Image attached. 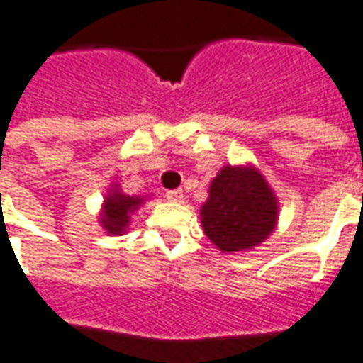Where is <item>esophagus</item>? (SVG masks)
Returning <instances> with one entry per match:
<instances>
[{
  "instance_id": "obj_1",
  "label": "esophagus",
  "mask_w": 363,
  "mask_h": 363,
  "mask_svg": "<svg viewBox=\"0 0 363 363\" xmlns=\"http://www.w3.org/2000/svg\"><path fill=\"white\" fill-rule=\"evenodd\" d=\"M165 198L169 201H177V203H181L182 200H184V194H182L181 188H177V190H167L165 192Z\"/></svg>"
}]
</instances>
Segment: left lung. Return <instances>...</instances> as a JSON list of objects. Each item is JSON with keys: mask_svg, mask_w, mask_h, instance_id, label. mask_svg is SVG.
<instances>
[{"mask_svg": "<svg viewBox=\"0 0 363 363\" xmlns=\"http://www.w3.org/2000/svg\"><path fill=\"white\" fill-rule=\"evenodd\" d=\"M276 218V196L253 167H225L213 179L201 207L206 236L226 253L259 245L274 230Z\"/></svg>", "mask_w": 363, "mask_h": 363, "instance_id": "obj_1", "label": "left lung"}]
</instances>
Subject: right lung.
I'll list each match as a JSON object with an SVG mask.
<instances>
[{"mask_svg":"<svg viewBox=\"0 0 363 363\" xmlns=\"http://www.w3.org/2000/svg\"><path fill=\"white\" fill-rule=\"evenodd\" d=\"M143 203L140 198H133V196H125L120 190L108 196L104 200V213H102L101 223L106 228L108 234H121L129 225V213L133 209H137Z\"/></svg>","mask_w":363,"mask_h":363,"instance_id":"right-lung-1","label":"right lung"}]
</instances>
